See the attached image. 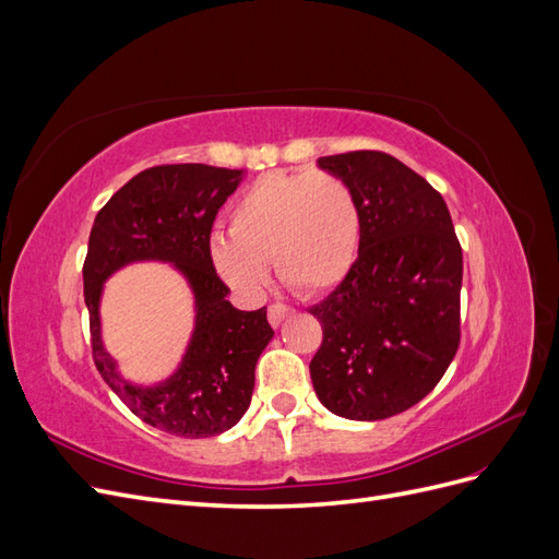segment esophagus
I'll return each instance as SVG.
<instances>
[{"mask_svg":"<svg viewBox=\"0 0 559 559\" xmlns=\"http://www.w3.org/2000/svg\"><path fill=\"white\" fill-rule=\"evenodd\" d=\"M294 312V308H289V306H284V302H273V306L267 308V321L270 324H273L275 329L282 324V321L289 317Z\"/></svg>","mask_w":559,"mask_h":559,"instance_id":"obj_1","label":"esophagus"}]
</instances>
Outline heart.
I'll return each instance as SVG.
<instances>
[{"mask_svg": "<svg viewBox=\"0 0 559 559\" xmlns=\"http://www.w3.org/2000/svg\"><path fill=\"white\" fill-rule=\"evenodd\" d=\"M230 235L210 238V261L233 289L257 294L267 261L300 294L341 284L359 257L361 207L352 186L333 173H267L233 202Z\"/></svg>", "mask_w": 559, "mask_h": 559, "instance_id": "b5f03b06", "label": "heart"}]
</instances>
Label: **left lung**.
<instances>
[{
  "mask_svg": "<svg viewBox=\"0 0 559 559\" xmlns=\"http://www.w3.org/2000/svg\"><path fill=\"white\" fill-rule=\"evenodd\" d=\"M361 207L352 273L317 306L321 345L310 361L333 415L376 421L413 408L460 347L462 247L443 195L382 151L324 156Z\"/></svg>",
  "mask_w": 559,
  "mask_h": 559,
  "instance_id": "left-lung-1",
  "label": "left lung"
}]
</instances>
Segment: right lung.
I'll list each match as a JSON object with an SVG mask.
<instances>
[{"label":"right lung","instance_id":"1","mask_svg":"<svg viewBox=\"0 0 559 559\" xmlns=\"http://www.w3.org/2000/svg\"><path fill=\"white\" fill-rule=\"evenodd\" d=\"M245 173L202 163L158 165L134 175L97 212L83 263V296L91 314V347L99 376L146 425L181 438L228 431L247 413L253 368L275 331L265 308L230 306L228 286L210 261V235L218 207ZM173 262L197 298V329L176 373L155 385L128 383L102 345V284L128 262Z\"/></svg>","mask_w":559,"mask_h":559}]
</instances>
